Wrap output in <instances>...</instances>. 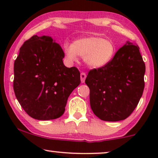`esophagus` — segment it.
<instances>
[{
	"label": "esophagus",
	"mask_w": 158,
	"mask_h": 158,
	"mask_svg": "<svg viewBox=\"0 0 158 158\" xmlns=\"http://www.w3.org/2000/svg\"><path fill=\"white\" fill-rule=\"evenodd\" d=\"M86 78V75L85 73H81V83H83L85 82V80Z\"/></svg>",
	"instance_id": "34e87169"
}]
</instances>
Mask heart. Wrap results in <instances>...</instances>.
<instances>
[{"label": "heart", "instance_id": "obj_1", "mask_svg": "<svg viewBox=\"0 0 158 158\" xmlns=\"http://www.w3.org/2000/svg\"><path fill=\"white\" fill-rule=\"evenodd\" d=\"M64 55L69 62L77 60V55L84 57V62L90 68H103L115 56L116 47L111 41L98 36H83L72 44H64Z\"/></svg>", "mask_w": 158, "mask_h": 158}]
</instances>
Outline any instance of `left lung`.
Listing matches in <instances>:
<instances>
[{"label":"left lung","mask_w":158,"mask_h":158,"mask_svg":"<svg viewBox=\"0 0 158 158\" xmlns=\"http://www.w3.org/2000/svg\"><path fill=\"white\" fill-rule=\"evenodd\" d=\"M144 73L139 47L129 41L106 65L90 70L85 82L95 115L107 122L128 117L143 94Z\"/></svg>","instance_id":"8db88e82"}]
</instances>
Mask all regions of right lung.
Wrapping results in <instances>:
<instances>
[{
  "instance_id": "1",
  "label": "right lung",
  "mask_w": 158,
  "mask_h": 158,
  "mask_svg": "<svg viewBox=\"0 0 158 158\" xmlns=\"http://www.w3.org/2000/svg\"><path fill=\"white\" fill-rule=\"evenodd\" d=\"M64 52L51 36L34 35L26 41L14 62V90L21 107L38 120L64 114L67 101L81 83L75 67L67 68Z\"/></svg>"
}]
</instances>
